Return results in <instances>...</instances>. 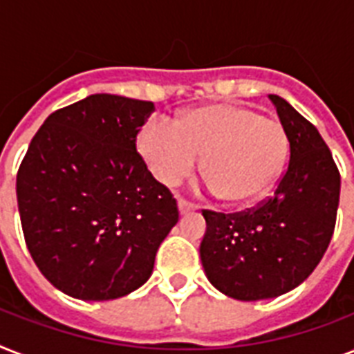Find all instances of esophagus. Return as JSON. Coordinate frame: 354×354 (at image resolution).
<instances>
[{
    "label": "esophagus",
    "instance_id": "34e87169",
    "mask_svg": "<svg viewBox=\"0 0 354 354\" xmlns=\"http://www.w3.org/2000/svg\"><path fill=\"white\" fill-rule=\"evenodd\" d=\"M178 209H180L182 215H187V213H191V211L198 209V205L193 204V202H187V200L180 198L178 200Z\"/></svg>",
    "mask_w": 354,
    "mask_h": 354
}]
</instances>
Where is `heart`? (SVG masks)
I'll return each instance as SVG.
<instances>
[{
  "instance_id": "b5f03b06",
  "label": "heart",
  "mask_w": 354,
  "mask_h": 354,
  "mask_svg": "<svg viewBox=\"0 0 354 354\" xmlns=\"http://www.w3.org/2000/svg\"><path fill=\"white\" fill-rule=\"evenodd\" d=\"M139 150L161 183L174 185L204 154L202 171L224 200L257 198L279 176L288 156L283 122L235 104H215L178 122L150 119L139 133Z\"/></svg>"
}]
</instances>
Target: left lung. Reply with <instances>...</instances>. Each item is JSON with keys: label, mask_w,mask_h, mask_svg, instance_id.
I'll return each instance as SVG.
<instances>
[{"label": "left lung", "mask_w": 354, "mask_h": 354, "mask_svg": "<svg viewBox=\"0 0 354 354\" xmlns=\"http://www.w3.org/2000/svg\"><path fill=\"white\" fill-rule=\"evenodd\" d=\"M290 143L274 194L239 213L204 209L200 259L211 285L239 301L277 297L313 274L335 232L340 172L313 122L270 95Z\"/></svg>", "instance_id": "left-lung-1"}]
</instances>
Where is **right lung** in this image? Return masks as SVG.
I'll return each mask as SVG.
<instances>
[{
  "label": "right lung",
  "instance_id": "right-lung-1",
  "mask_svg": "<svg viewBox=\"0 0 354 354\" xmlns=\"http://www.w3.org/2000/svg\"><path fill=\"white\" fill-rule=\"evenodd\" d=\"M154 102L95 93L53 112L16 178L25 244L44 277L84 301L127 296L149 279L178 222L136 138Z\"/></svg>",
  "mask_w": 354,
  "mask_h": 354
}]
</instances>
